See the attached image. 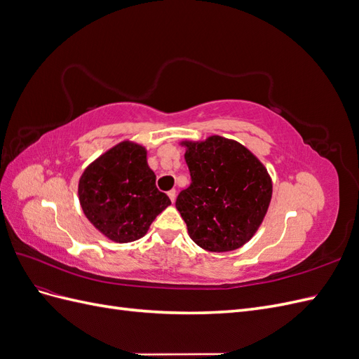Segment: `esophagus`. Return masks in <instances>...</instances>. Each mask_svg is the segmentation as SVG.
I'll use <instances>...</instances> for the list:
<instances>
[{
    "mask_svg": "<svg viewBox=\"0 0 359 359\" xmlns=\"http://www.w3.org/2000/svg\"><path fill=\"white\" fill-rule=\"evenodd\" d=\"M168 196L170 198L172 203H175V199H177V191H175V190H170V191L168 193Z\"/></svg>",
    "mask_w": 359,
    "mask_h": 359,
    "instance_id": "1",
    "label": "esophagus"
}]
</instances>
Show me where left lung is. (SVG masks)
Masks as SVG:
<instances>
[{"instance_id":"left-lung-1","label":"left lung","mask_w":359,"mask_h":359,"mask_svg":"<svg viewBox=\"0 0 359 359\" xmlns=\"http://www.w3.org/2000/svg\"><path fill=\"white\" fill-rule=\"evenodd\" d=\"M190 187L177 199V210L191 240L212 253L232 252L248 243L262 224L273 196L264 163L233 139L219 135L184 139Z\"/></svg>"}]
</instances>
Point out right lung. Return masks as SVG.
<instances>
[{"mask_svg": "<svg viewBox=\"0 0 359 359\" xmlns=\"http://www.w3.org/2000/svg\"><path fill=\"white\" fill-rule=\"evenodd\" d=\"M144 145L126 139L93 160L78 182L81 208L88 222L114 243L142 238L170 199L156 187Z\"/></svg>", "mask_w": 359, "mask_h": 359, "instance_id": "obj_1", "label": "right lung"}]
</instances>
